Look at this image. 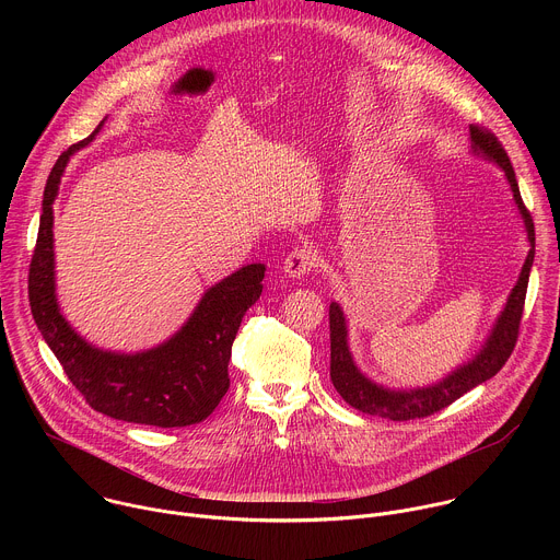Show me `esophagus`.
Listing matches in <instances>:
<instances>
[{"label":"esophagus","mask_w":560,"mask_h":560,"mask_svg":"<svg viewBox=\"0 0 560 560\" xmlns=\"http://www.w3.org/2000/svg\"><path fill=\"white\" fill-rule=\"evenodd\" d=\"M314 261L316 257L310 248H294L283 261V272L290 279H303L314 268Z\"/></svg>","instance_id":"34e87169"}]
</instances>
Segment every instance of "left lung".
<instances>
[{"mask_svg": "<svg viewBox=\"0 0 560 560\" xmlns=\"http://www.w3.org/2000/svg\"><path fill=\"white\" fill-rule=\"evenodd\" d=\"M469 141H471V152L486 156L488 162H494L503 173L510 184V190L514 195L516 210L523 219L525 232H527V242H529V253L525 257V264L521 268L518 281L512 288L497 324L481 346L467 363L458 365L454 372H450L445 378L432 385L423 387H410V389H394L374 383L368 378L354 363L350 346H348V322L341 305L337 301L330 303V378L337 387V392L343 396V401L350 404L354 410L374 415L381 419L389 421H412V419H423L430 417L450 404H454L456 398H460L465 392L471 387L486 383L492 378L510 359L516 339H518V326H521V316H523V305H525V292H527V281H529V270L534 264V221L532 214L527 212L518 182L514 175V168L510 164V156L501 141L483 130L481 126H469Z\"/></svg>", "mask_w": 560, "mask_h": 560, "instance_id": "8db88e82", "label": "left lung"}]
</instances>
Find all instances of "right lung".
Returning a JSON list of instances; mask_svg holds the SVG:
<instances>
[{"mask_svg":"<svg viewBox=\"0 0 560 560\" xmlns=\"http://www.w3.org/2000/svg\"><path fill=\"white\" fill-rule=\"evenodd\" d=\"M104 121L91 137L61 152L48 175L28 272L31 312L66 376L93 410L154 428L195 425L214 412L230 387L232 341L244 314L264 290L266 266H244L208 288L188 322L168 341L150 350L110 352L79 337L61 314L55 292L52 203L68 159L97 137Z\"/></svg>","mask_w":560,"mask_h":560,"instance_id":"obj_1","label":"right lung"}]
</instances>
